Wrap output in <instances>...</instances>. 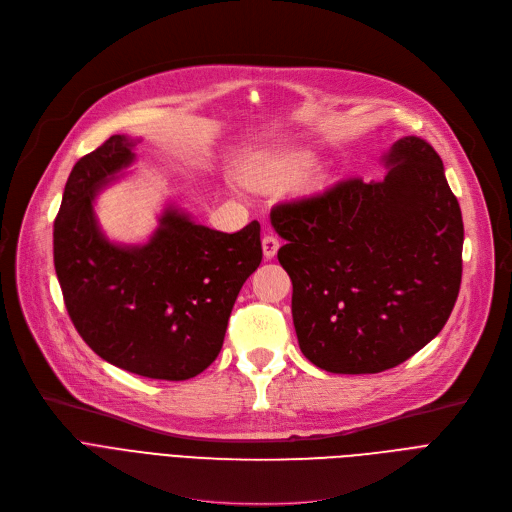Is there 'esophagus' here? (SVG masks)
I'll list each match as a JSON object with an SVG mask.
<instances>
[{
	"label": "esophagus",
	"mask_w": 512,
	"mask_h": 512,
	"mask_svg": "<svg viewBox=\"0 0 512 512\" xmlns=\"http://www.w3.org/2000/svg\"><path fill=\"white\" fill-rule=\"evenodd\" d=\"M261 247H263L265 259H274L276 253H278V249H280V240H278L276 234L267 232V234L261 238Z\"/></svg>",
	"instance_id": "esophagus-1"
}]
</instances>
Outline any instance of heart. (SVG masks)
Masks as SVG:
<instances>
[{"instance_id": "1", "label": "heart", "mask_w": 512, "mask_h": 512, "mask_svg": "<svg viewBox=\"0 0 512 512\" xmlns=\"http://www.w3.org/2000/svg\"><path fill=\"white\" fill-rule=\"evenodd\" d=\"M315 166V155L311 151H284L263 159L251 168L249 182L253 186H280L305 176Z\"/></svg>"}]
</instances>
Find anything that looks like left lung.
Wrapping results in <instances>:
<instances>
[{
	"instance_id": "left-lung-1",
	"label": "left lung",
	"mask_w": 512,
	"mask_h": 512,
	"mask_svg": "<svg viewBox=\"0 0 512 512\" xmlns=\"http://www.w3.org/2000/svg\"><path fill=\"white\" fill-rule=\"evenodd\" d=\"M378 182L342 180L280 203L278 261L303 355L330 373H380L434 340L459 297L463 215L434 147L402 137Z\"/></svg>"
}]
</instances>
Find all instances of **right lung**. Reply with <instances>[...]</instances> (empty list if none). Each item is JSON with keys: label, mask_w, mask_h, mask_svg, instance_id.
<instances>
[{"label": "right lung", "mask_w": 512, "mask_h": 512, "mask_svg": "<svg viewBox=\"0 0 512 512\" xmlns=\"http://www.w3.org/2000/svg\"><path fill=\"white\" fill-rule=\"evenodd\" d=\"M137 143L114 134L76 161L53 224V263L76 332L103 361L180 382L220 355L234 301L263 257L261 226L226 234L166 207L145 245L107 240L93 203Z\"/></svg>", "instance_id": "1"}]
</instances>
